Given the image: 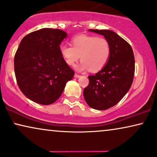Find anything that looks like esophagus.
<instances>
[{
  "mask_svg": "<svg viewBox=\"0 0 157 157\" xmlns=\"http://www.w3.org/2000/svg\"><path fill=\"white\" fill-rule=\"evenodd\" d=\"M80 76H81L80 75L76 74H75V75H74V77H75V78H79V77H80Z\"/></svg>",
  "mask_w": 157,
  "mask_h": 157,
  "instance_id": "esophagus-1",
  "label": "esophagus"
}]
</instances>
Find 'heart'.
Segmentation results:
<instances>
[{
  "label": "heart",
  "instance_id": "obj_1",
  "mask_svg": "<svg viewBox=\"0 0 157 157\" xmlns=\"http://www.w3.org/2000/svg\"><path fill=\"white\" fill-rule=\"evenodd\" d=\"M73 47L61 45V56L69 66H74L81 56V63L76 67L79 71L90 69L97 72L102 69L110 56L111 48L107 39L96 36L80 35L72 40Z\"/></svg>",
  "mask_w": 157,
  "mask_h": 157
}]
</instances>
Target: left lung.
<instances>
[{
  "label": "left lung",
  "mask_w": 157,
  "mask_h": 157,
  "mask_svg": "<svg viewBox=\"0 0 157 157\" xmlns=\"http://www.w3.org/2000/svg\"><path fill=\"white\" fill-rule=\"evenodd\" d=\"M101 34L109 42L110 56L105 66L94 76L83 89L85 101L91 108L105 110L117 105L131 88L135 71L133 49L111 30L89 29Z\"/></svg>",
  "instance_id": "8db88e82"
}]
</instances>
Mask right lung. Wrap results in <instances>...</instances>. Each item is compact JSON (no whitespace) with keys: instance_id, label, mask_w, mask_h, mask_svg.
I'll return each mask as SVG.
<instances>
[{"instance_id":"add662e5","label":"right lung","mask_w":157,"mask_h":157,"mask_svg":"<svg viewBox=\"0 0 157 157\" xmlns=\"http://www.w3.org/2000/svg\"><path fill=\"white\" fill-rule=\"evenodd\" d=\"M60 29L44 28L24 36L14 57V71L22 93L40 105L58 100L74 71L61 56L60 44L67 37Z\"/></svg>"}]
</instances>
